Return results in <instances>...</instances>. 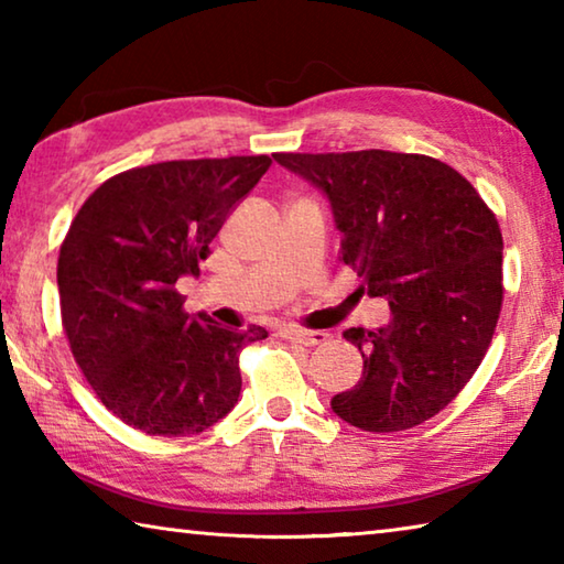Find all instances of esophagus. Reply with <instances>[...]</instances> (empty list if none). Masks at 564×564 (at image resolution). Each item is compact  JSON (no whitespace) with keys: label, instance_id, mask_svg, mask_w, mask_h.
Wrapping results in <instances>:
<instances>
[{"label":"esophagus","instance_id":"obj_1","mask_svg":"<svg viewBox=\"0 0 564 564\" xmlns=\"http://www.w3.org/2000/svg\"><path fill=\"white\" fill-rule=\"evenodd\" d=\"M281 336L291 343H301V346H321V343L328 340V333L305 330V328H283Z\"/></svg>","mask_w":564,"mask_h":564}]
</instances>
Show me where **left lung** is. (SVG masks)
I'll list each match as a JSON object with an SVG mask.
<instances>
[{"mask_svg":"<svg viewBox=\"0 0 564 564\" xmlns=\"http://www.w3.org/2000/svg\"><path fill=\"white\" fill-rule=\"evenodd\" d=\"M326 194L340 261L390 305L388 326L348 328L362 378L330 400L368 433L425 423L460 393L502 305V234L470 181L423 154L368 149L273 154Z\"/></svg>","mask_w":564,"mask_h":564,"instance_id":"left-lung-1","label":"left lung"}]
</instances>
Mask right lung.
Wrapping results in <instances>:
<instances>
[{
  "instance_id": "1",
  "label": "right lung",
  "mask_w": 564,
  "mask_h": 564,
  "mask_svg": "<svg viewBox=\"0 0 564 564\" xmlns=\"http://www.w3.org/2000/svg\"><path fill=\"white\" fill-rule=\"evenodd\" d=\"M269 166V156H228L129 169L69 226L56 265L64 333L97 398L141 433H204L238 403V352L269 333L188 316L176 281L198 275Z\"/></svg>"
}]
</instances>
